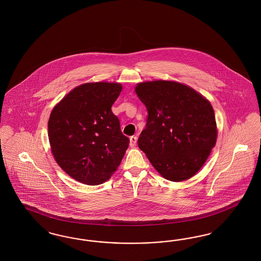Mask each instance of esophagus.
Returning <instances> with one entry per match:
<instances>
[{"label":"esophagus","instance_id":"obj_1","mask_svg":"<svg viewBox=\"0 0 261 261\" xmlns=\"http://www.w3.org/2000/svg\"><path fill=\"white\" fill-rule=\"evenodd\" d=\"M137 140H138V138L136 137V136H131L130 137V146H135L137 145Z\"/></svg>","mask_w":261,"mask_h":261}]
</instances>
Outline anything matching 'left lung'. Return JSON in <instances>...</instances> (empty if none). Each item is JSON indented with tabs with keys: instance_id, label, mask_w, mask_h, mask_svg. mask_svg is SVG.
<instances>
[{
	"instance_id": "left-lung-1",
	"label": "left lung",
	"mask_w": 261,
	"mask_h": 261,
	"mask_svg": "<svg viewBox=\"0 0 261 261\" xmlns=\"http://www.w3.org/2000/svg\"><path fill=\"white\" fill-rule=\"evenodd\" d=\"M136 93L147 110L138 146L157 172L172 181L193 177L217 142L211 103L188 85L154 81L137 84Z\"/></svg>"
}]
</instances>
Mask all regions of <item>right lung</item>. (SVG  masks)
<instances>
[{
	"instance_id": "right-lung-1",
	"label": "right lung",
	"mask_w": 261,
	"mask_h": 261,
	"mask_svg": "<svg viewBox=\"0 0 261 261\" xmlns=\"http://www.w3.org/2000/svg\"><path fill=\"white\" fill-rule=\"evenodd\" d=\"M120 84L90 83L73 88L54 107L48 139L57 164L89 186L108 180L119 166L129 139L122 134L112 106Z\"/></svg>"
}]
</instances>
